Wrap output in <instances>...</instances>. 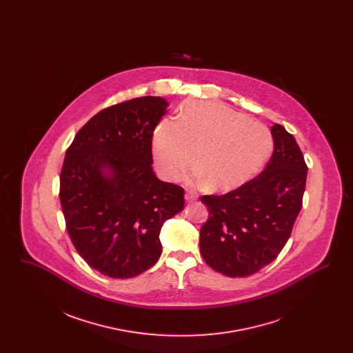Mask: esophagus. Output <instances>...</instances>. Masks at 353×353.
Returning <instances> with one entry per match:
<instances>
[{
	"label": "esophagus",
	"instance_id": "1",
	"mask_svg": "<svg viewBox=\"0 0 353 353\" xmlns=\"http://www.w3.org/2000/svg\"><path fill=\"white\" fill-rule=\"evenodd\" d=\"M185 200L189 202L196 201V200H197V196H196L194 193H192V192H188V193L185 194Z\"/></svg>",
	"mask_w": 353,
	"mask_h": 353
}]
</instances>
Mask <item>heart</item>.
<instances>
[{"instance_id":"heart-1","label":"heart","mask_w":353,"mask_h":353,"mask_svg":"<svg viewBox=\"0 0 353 353\" xmlns=\"http://www.w3.org/2000/svg\"><path fill=\"white\" fill-rule=\"evenodd\" d=\"M272 151L269 128L230 107L202 101L184 108L179 120H163L152 140L154 167L165 180H177L193 161L190 183L214 192L246 184L263 168Z\"/></svg>"}]
</instances>
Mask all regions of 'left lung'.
Segmentation results:
<instances>
[{"label": "left lung", "instance_id": "1", "mask_svg": "<svg viewBox=\"0 0 353 353\" xmlns=\"http://www.w3.org/2000/svg\"><path fill=\"white\" fill-rule=\"evenodd\" d=\"M274 152L255 179L223 196H202L209 219L200 232L203 261L226 276H249L285 248L302 209L307 165L295 137L271 127Z\"/></svg>", "mask_w": 353, "mask_h": 353}]
</instances>
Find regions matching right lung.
Here are the masks:
<instances>
[{
    "mask_svg": "<svg viewBox=\"0 0 353 353\" xmlns=\"http://www.w3.org/2000/svg\"><path fill=\"white\" fill-rule=\"evenodd\" d=\"M168 105L143 97L101 110L66 152L59 199L68 235L88 266L110 278L151 269L163 223L184 209V189L152 169V136Z\"/></svg>",
    "mask_w": 353,
    "mask_h": 353,
    "instance_id": "right-lung-1",
    "label": "right lung"
}]
</instances>
